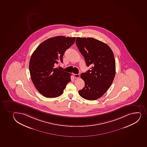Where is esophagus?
<instances>
[{
	"label": "esophagus",
	"mask_w": 147,
	"mask_h": 147,
	"mask_svg": "<svg viewBox=\"0 0 147 147\" xmlns=\"http://www.w3.org/2000/svg\"><path fill=\"white\" fill-rule=\"evenodd\" d=\"M80 77V74H74V77L76 79H78Z\"/></svg>",
	"instance_id": "1"
}]
</instances>
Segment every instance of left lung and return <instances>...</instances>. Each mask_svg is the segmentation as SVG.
I'll use <instances>...</instances> for the list:
<instances>
[{
	"mask_svg": "<svg viewBox=\"0 0 147 147\" xmlns=\"http://www.w3.org/2000/svg\"><path fill=\"white\" fill-rule=\"evenodd\" d=\"M76 42L87 66L92 65L86 72L81 74L85 87L79 91V94L86 100H96L113 81L116 73L113 53L107 44L94 38L78 37Z\"/></svg>",
	"mask_w": 147,
	"mask_h": 147,
	"instance_id": "obj_1",
	"label": "left lung"
}]
</instances>
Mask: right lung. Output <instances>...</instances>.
Segmentation results:
<instances>
[{"instance_id":"right-lung-1","label":"right lung","mask_w":147,"mask_h":147,"mask_svg":"<svg viewBox=\"0 0 147 147\" xmlns=\"http://www.w3.org/2000/svg\"><path fill=\"white\" fill-rule=\"evenodd\" d=\"M75 37L57 36L41 43L33 52L29 62L31 78L35 87L47 98L62 95L67 84L71 81V74L56 68L63 63L65 51L75 41Z\"/></svg>"}]
</instances>
